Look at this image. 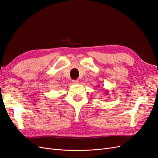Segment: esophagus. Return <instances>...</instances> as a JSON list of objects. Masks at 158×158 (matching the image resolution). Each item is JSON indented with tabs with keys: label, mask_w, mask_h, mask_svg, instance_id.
<instances>
[{
	"label": "esophagus",
	"mask_w": 158,
	"mask_h": 158,
	"mask_svg": "<svg viewBox=\"0 0 158 158\" xmlns=\"http://www.w3.org/2000/svg\"><path fill=\"white\" fill-rule=\"evenodd\" d=\"M73 83L74 84H78L79 83V81L78 80H73Z\"/></svg>",
	"instance_id": "1"
}]
</instances>
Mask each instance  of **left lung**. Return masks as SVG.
<instances>
[{
    "label": "left lung",
    "mask_w": 158,
    "mask_h": 158,
    "mask_svg": "<svg viewBox=\"0 0 158 158\" xmlns=\"http://www.w3.org/2000/svg\"><path fill=\"white\" fill-rule=\"evenodd\" d=\"M106 94H108V91H106Z\"/></svg>",
    "instance_id": "obj_1"
}]
</instances>
